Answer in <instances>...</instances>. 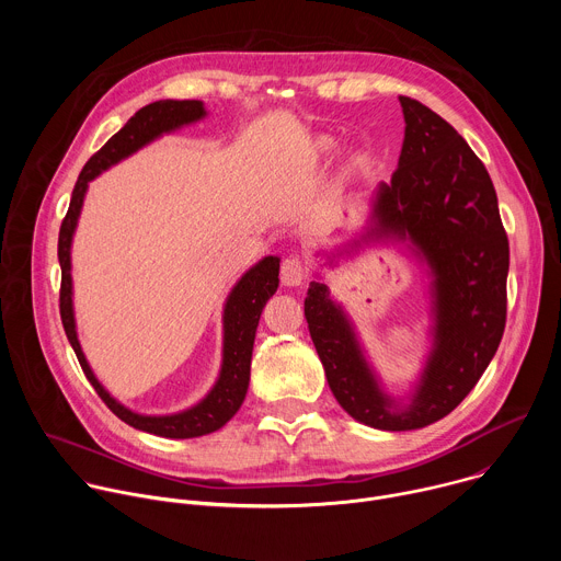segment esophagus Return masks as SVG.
Wrapping results in <instances>:
<instances>
[{"label":"esophagus","mask_w":561,"mask_h":561,"mask_svg":"<svg viewBox=\"0 0 561 561\" xmlns=\"http://www.w3.org/2000/svg\"><path fill=\"white\" fill-rule=\"evenodd\" d=\"M308 279V266L301 257H288L282 264V284L284 286H301Z\"/></svg>","instance_id":"34e87169"}]
</instances>
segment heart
<instances>
[{
    "mask_svg": "<svg viewBox=\"0 0 561 561\" xmlns=\"http://www.w3.org/2000/svg\"><path fill=\"white\" fill-rule=\"evenodd\" d=\"M337 150H340V144H337V139H333L331 135L317 137V139H314V146H312V152H314V157H319V159H331V157L337 154ZM362 164H364V162H362Z\"/></svg>",
    "mask_w": 561,
    "mask_h": 561,
    "instance_id": "b5f03b06",
    "label": "heart"
}]
</instances>
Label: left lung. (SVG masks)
<instances>
[{
  "label": "left lung",
  "mask_w": 561,
  "mask_h": 561,
  "mask_svg": "<svg viewBox=\"0 0 561 561\" xmlns=\"http://www.w3.org/2000/svg\"><path fill=\"white\" fill-rule=\"evenodd\" d=\"M404 144L370 202L362 239L409 242L431 271L433 348L409 402L386 394L329 286L310 282L304 314L340 407L379 431L424 428L459 407L489 368L506 327L508 237L486 167L417 100L399 98ZM359 244V242H357Z\"/></svg>",
  "instance_id": "1"
}]
</instances>
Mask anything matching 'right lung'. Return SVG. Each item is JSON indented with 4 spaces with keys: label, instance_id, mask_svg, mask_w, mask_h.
Returning a JSON list of instances; mask_svg holds the SVG:
<instances>
[{
    "label": "right lung",
    "instance_id": "add662e5",
    "mask_svg": "<svg viewBox=\"0 0 561 561\" xmlns=\"http://www.w3.org/2000/svg\"><path fill=\"white\" fill-rule=\"evenodd\" d=\"M206 117V108L199 100H159L144 108H139L119 133H115L91 159L87 162L84 171L79 173L77 184L72 188L68 213L59 228V242H57V257L61 266V288H59V314L66 331V337L82 366L87 379L93 383L102 402L128 426L152 433L159 437L171 439H188L202 437L217 428H221L242 407L249 379H251V357L255 344V331L260 324V314L266 301L275 295L279 286V257H264L251 271H247L239 279L224 306V357L221 370L210 388V392L202 399L199 404L173 413V415H139L130 409L122 407L115 397L98 381L95 373L91 370L82 346H79L77 331H75V310H72V277H70V244L77 228L79 213H82L84 197L89 191V182H93L100 173L108 171L128 154L137 152L152 139L162 137L164 133H173L182 126L195 124Z\"/></svg>",
    "mask_w": 561,
    "mask_h": 561
}]
</instances>
